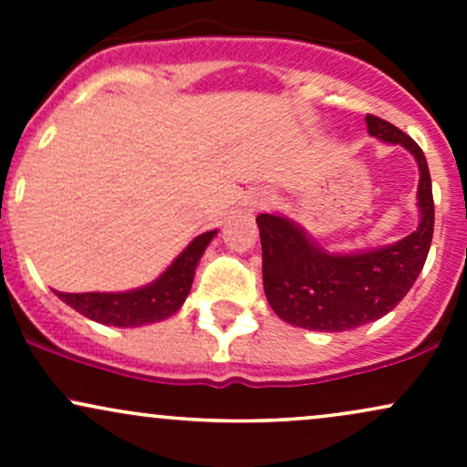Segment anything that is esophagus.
<instances>
[{
	"label": "esophagus",
	"instance_id": "esophagus-1",
	"mask_svg": "<svg viewBox=\"0 0 467 467\" xmlns=\"http://www.w3.org/2000/svg\"><path fill=\"white\" fill-rule=\"evenodd\" d=\"M265 203H267V200H261V202H254V206H256V208H264Z\"/></svg>",
	"mask_w": 467,
	"mask_h": 467
}]
</instances>
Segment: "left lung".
Returning <instances> with one entry per match:
<instances>
[{
	"mask_svg": "<svg viewBox=\"0 0 467 467\" xmlns=\"http://www.w3.org/2000/svg\"><path fill=\"white\" fill-rule=\"evenodd\" d=\"M368 133L401 144L420 164L421 223L389 248L362 254H327L285 217L259 215L264 289L270 307L289 325L347 331L382 318L409 294L431 250L435 228L431 171L420 144L384 118L367 114Z\"/></svg>",
	"mask_w": 467,
	"mask_h": 467,
	"instance_id": "8db88e82",
	"label": "left lung"
}]
</instances>
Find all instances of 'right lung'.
Here are the masks:
<instances>
[{
  "label": "right lung",
  "mask_w": 467,
  "mask_h": 467,
  "mask_svg": "<svg viewBox=\"0 0 467 467\" xmlns=\"http://www.w3.org/2000/svg\"><path fill=\"white\" fill-rule=\"evenodd\" d=\"M215 234L217 230H211V233H203L192 239V244L173 261V265L147 287L120 294L57 292V296L77 309L78 314L103 325L138 327L164 320L178 312L189 296L200 256Z\"/></svg>",
  "instance_id": "add662e5"
}]
</instances>
